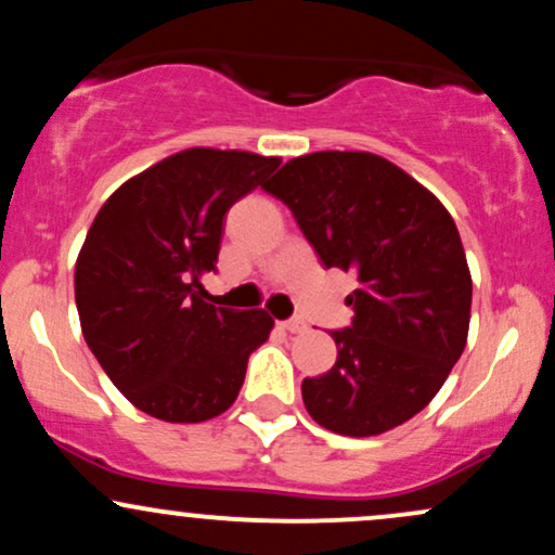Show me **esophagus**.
<instances>
[{"label": "esophagus", "mask_w": 555, "mask_h": 555, "mask_svg": "<svg viewBox=\"0 0 555 555\" xmlns=\"http://www.w3.org/2000/svg\"><path fill=\"white\" fill-rule=\"evenodd\" d=\"M282 328L289 331V334H302L305 328V321H299V318H289V321H282Z\"/></svg>", "instance_id": "esophagus-1"}]
</instances>
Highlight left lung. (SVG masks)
Listing matches in <instances>:
<instances>
[{"instance_id": "left-lung-1", "label": "left lung", "mask_w": 555, "mask_h": 555, "mask_svg": "<svg viewBox=\"0 0 555 555\" xmlns=\"http://www.w3.org/2000/svg\"><path fill=\"white\" fill-rule=\"evenodd\" d=\"M263 190L326 269L358 273L352 323L331 331L334 367L302 380L310 417L354 438L415 417L467 344L473 279L454 219L406 171L362 151L292 158Z\"/></svg>"}]
</instances>
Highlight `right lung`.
I'll return each instance as SVG.
<instances>
[{"instance_id":"add662e5","label":"right lung","mask_w":555,"mask_h":555,"mask_svg":"<svg viewBox=\"0 0 555 555\" xmlns=\"http://www.w3.org/2000/svg\"><path fill=\"white\" fill-rule=\"evenodd\" d=\"M282 158L190 149L132 177L101 206L75 263L82 336L145 415L203 423L237 399L247 358L269 339L266 310L206 302L224 216Z\"/></svg>"}]
</instances>
